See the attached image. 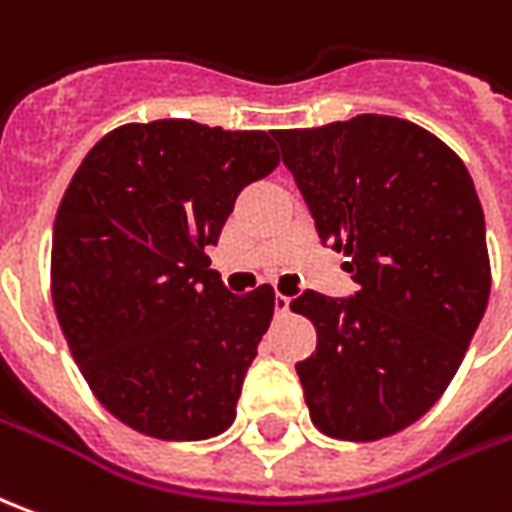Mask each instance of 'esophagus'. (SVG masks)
<instances>
[{
    "mask_svg": "<svg viewBox=\"0 0 512 512\" xmlns=\"http://www.w3.org/2000/svg\"><path fill=\"white\" fill-rule=\"evenodd\" d=\"M288 308H291V300H288L285 294H277V297H274V311L280 316H285L288 314Z\"/></svg>",
    "mask_w": 512,
    "mask_h": 512,
    "instance_id": "34e87169",
    "label": "esophagus"
}]
</instances>
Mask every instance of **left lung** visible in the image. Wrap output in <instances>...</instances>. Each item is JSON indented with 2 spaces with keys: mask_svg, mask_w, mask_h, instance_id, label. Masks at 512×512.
Instances as JSON below:
<instances>
[{
  "mask_svg": "<svg viewBox=\"0 0 512 512\" xmlns=\"http://www.w3.org/2000/svg\"><path fill=\"white\" fill-rule=\"evenodd\" d=\"M322 243L350 257L358 291H305L316 328L297 364L314 426L370 443L412 426L460 370L490 297L485 215L443 139L384 114L274 131Z\"/></svg>",
  "mask_w": 512,
  "mask_h": 512,
  "instance_id": "left-lung-1",
  "label": "left lung"
}]
</instances>
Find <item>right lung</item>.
Listing matches in <instances>:
<instances>
[{"label": "right lung", "mask_w": 512, "mask_h": 512, "mask_svg": "<svg viewBox=\"0 0 512 512\" xmlns=\"http://www.w3.org/2000/svg\"><path fill=\"white\" fill-rule=\"evenodd\" d=\"M277 165L274 131L154 120L109 131L66 187L55 316L97 401L139 434L207 440L232 426L274 288L227 291L207 246Z\"/></svg>", "instance_id": "right-lung-1"}]
</instances>
